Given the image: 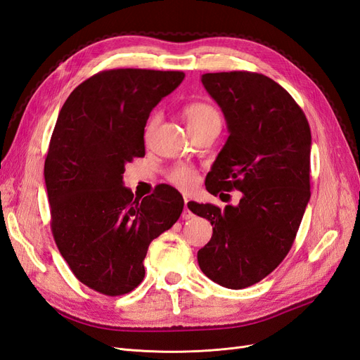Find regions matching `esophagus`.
I'll use <instances>...</instances> for the list:
<instances>
[{
  "instance_id": "esophagus-1",
  "label": "esophagus",
  "mask_w": 360,
  "mask_h": 360,
  "mask_svg": "<svg viewBox=\"0 0 360 360\" xmlns=\"http://www.w3.org/2000/svg\"><path fill=\"white\" fill-rule=\"evenodd\" d=\"M195 214L189 210V200H184V210H183V213H181V219H184V221H189V219H192Z\"/></svg>"
}]
</instances>
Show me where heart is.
I'll list each match as a JSON object with an SVG mask.
<instances>
[{
  "mask_svg": "<svg viewBox=\"0 0 360 360\" xmlns=\"http://www.w3.org/2000/svg\"><path fill=\"white\" fill-rule=\"evenodd\" d=\"M183 114H184V118H186L189 130L200 129V127H204V126L212 124V123H221L219 112H217L212 105L204 103V102L189 103L188 106H184ZM159 122H160L159 114H153L150 117L148 123L146 126V132H144L146 139L151 138V135H153L155 129L159 124ZM168 180L176 188H179L184 192H189L191 189L195 188V184H197L198 174L191 167L180 165V167L172 168L168 172Z\"/></svg>",
  "mask_w": 360,
  "mask_h": 360,
  "instance_id": "1",
  "label": "heart"
}]
</instances>
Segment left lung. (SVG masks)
I'll list each match as a JSON object with an SVG mask.
<instances>
[{"label":"left lung","mask_w":360,"mask_h":360,"mask_svg":"<svg viewBox=\"0 0 360 360\" xmlns=\"http://www.w3.org/2000/svg\"><path fill=\"white\" fill-rule=\"evenodd\" d=\"M201 82L226 120L228 136L205 188L240 191L237 205L189 202L213 225L198 250L202 274L231 290L254 285L288 254L311 198V129L274 79L252 72L205 73Z\"/></svg>","instance_id":"obj_1"}]
</instances>
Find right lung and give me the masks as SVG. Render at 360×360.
<instances>
[{"label": "right lung", "instance_id": "add662e5", "mask_svg": "<svg viewBox=\"0 0 360 360\" xmlns=\"http://www.w3.org/2000/svg\"><path fill=\"white\" fill-rule=\"evenodd\" d=\"M183 79L177 70L99 72L70 93L53 127L45 160L52 234L73 275L106 296L143 282L148 245L183 212L168 184L143 200L123 186L126 163L146 156L151 110Z\"/></svg>", "mask_w": 360, "mask_h": 360}]
</instances>
